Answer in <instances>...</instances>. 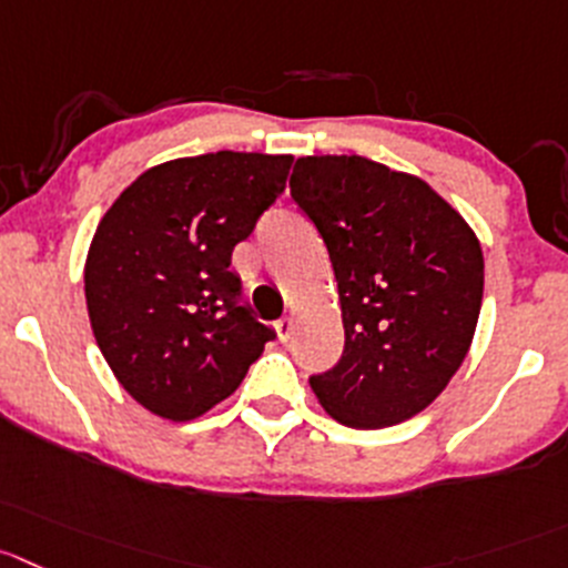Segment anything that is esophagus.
<instances>
[{"instance_id": "esophagus-1", "label": "esophagus", "mask_w": 568, "mask_h": 568, "mask_svg": "<svg viewBox=\"0 0 568 568\" xmlns=\"http://www.w3.org/2000/svg\"><path fill=\"white\" fill-rule=\"evenodd\" d=\"M293 328H295L293 317H281V321H275V332H278V339L293 337Z\"/></svg>"}]
</instances>
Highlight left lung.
Here are the masks:
<instances>
[{
	"instance_id": "8db88e82",
	"label": "left lung",
	"mask_w": 568,
	"mask_h": 568,
	"mask_svg": "<svg viewBox=\"0 0 568 568\" xmlns=\"http://www.w3.org/2000/svg\"><path fill=\"white\" fill-rule=\"evenodd\" d=\"M290 194L326 245L343 312V356L310 376L317 402L354 429L413 418L471 345L479 240L429 183L362 155L298 159Z\"/></svg>"
}]
</instances>
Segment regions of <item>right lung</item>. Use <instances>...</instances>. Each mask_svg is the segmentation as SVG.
<instances>
[{
    "label": "right lung",
    "instance_id": "obj_1",
    "mask_svg": "<svg viewBox=\"0 0 568 568\" xmlns=\"http://www.w3.org/2000/svg\"><path fill=\"white\" fill-rule=\"evenodd\" d=\"M293 155L175 159L139 175L97 225L85 304L97 345L142 407L192 420L229 398L275 328L242 304L231 253L287 186Z\"/></svg>",
    "mask_w": 568,
    "mask_h": 568
}]
</instances>
